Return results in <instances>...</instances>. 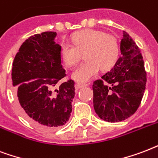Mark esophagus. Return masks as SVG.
<instances>
[{
  "label": "esophagus",
  "mask_w": 158,
  "mask_h": 158,
  "mask_svg": "<svg viewBox=\"0 0 158 158\" xmlns=\"http://www.w3.org/2000/svg\"><path fill=\"white\" fill-rule=\"evenodd\" d=\"M87 84H85V83H76L75 84V87L76 89H79V88H82V87H85L86 86Z\"/></svg>",
  "instance_id": "esophagus-1"
}]
</instances>
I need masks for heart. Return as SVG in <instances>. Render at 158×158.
<instances>
[{"label":"heart","mask_w":158,"mask_h":158,"mask_svg":"<svg viewBox=\"0 0 158 158\" xmlns=\"http://www.w3.org/2000/svg\"><path fill=\"white\" fill-rule=\"evenodd\" d=\"M73 45L64 44L61 47V58L68 68H73L81 59V64L72 74L79 82L90 81L100 70L107 71L114 67L119 54L118 39L101 30L85 29L73 35Z\"/></svg>","instance_id":"obj_1"}]
</instances>
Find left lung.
<instances>
[{
  "label": "left lung",
  "mask_w": 158,
  "mask_h": 158,
  "mask_svg": "<svg viewBox=\"0 0 158 158\" xmlns=\"http://www.w3.org/2000/svg\"><path fill=\"white\" fill-rule=\"evenodd\" d=\"M121 55L110 72L93 82V103L101 119L115 123L129 118L141 104L147 82L140 49L123 31Z\"/></svg>",
  "instance_id": "left-lung-1"
}]
</instances>
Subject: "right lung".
<instances>
[{
	"label": "right lung",
	"mask_w": 158,
	"mask_h": 158,
	"mask_svg": "<svg viewBox=\"0 0 158 158\" xmlns=\"http://www.w3.org/2000/svg\"><path fill=\"white\" fill-rule=\"evenodd\" d=\"M56 32L30 36L20 46L12 68L15 95L27 120L43 130L64 125L70 118L75 96L74 81L66 77L61 46L54 42Z\"/></svg>",
	"instance_id": "1"
}]
</instances>
